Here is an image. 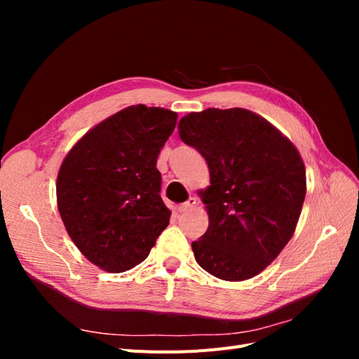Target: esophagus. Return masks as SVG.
Listing matches in <instances>:
<instances>
[{"label": "esophagus", "mask_w": 359, "mask_h": 359, "mask_svg": "<svg viewBox=\"0 0 359 359\" xmlns=\"http://www.w3.org/2000/svg\"><path fill=\"white\" fill-rule=\"evenodd\" d=\"M196 198H189L186 202L184 203H181L180 206H178V211L180 212H186V211H189V210H191L194 205H196Z\"/></svg>", "instance_id": "34e87169"}]
</instances>
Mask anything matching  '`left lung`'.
Instances as JSON below:
<instances>
[{
    "label": "left lung",
    "instance_id": "obj_1",
    "mask_svg": "<svg viewBox=\"0 0 359 359\" xmlns=\"http://www.w3.org/2000/svg\"><path fill=\"white\" fill-rule=\"evenodd\" d=\"M180 137L208 163L202 194L210 224L191 243L211 276L243 281L273 262L295 232L306 198V166L290 140L260 115L232 107L181 118Z\"/></svg>",
    "mask_w": 359,
    "mask_h": 359
}]
</instances>
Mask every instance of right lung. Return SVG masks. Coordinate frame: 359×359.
<instances>
[{
  "label": "right lung",
  "mask_w": 359,
  "mask_h": 359,
  "mask_svg": "<svg viewBox=\"0 0 359 359\" xmlns=\"http://www.w3.org/2000/svg\"><path fill=\"white\" fill-rule=\"evenodd\" d=\"M177 118L165 107L128 106L85 133L61 163L62 223L81 253L107 273L144 262L169 224L156 166Z\"/></svg>",
  "instance_id": "right-lung-1"
}]
</instances>
